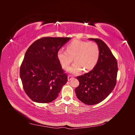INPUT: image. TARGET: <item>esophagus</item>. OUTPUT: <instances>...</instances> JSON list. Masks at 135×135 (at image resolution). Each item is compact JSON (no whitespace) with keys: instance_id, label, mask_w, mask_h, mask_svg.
I'll return each instance as SVG.
<instances>
[{"instance_id":"esophagus-1","label":"esophagus","mask_w":135,"mask_h":135,"mask_svg":"<svg viewBox=\"0 0 135 135\" xmlns=\"http://www.w3.org/2000/svg\"><path fill=\"white\" fill-rule=\"evenodd\" d=\"M73 78V76L71 75H68V80H70Z\"/></svg>"}]
</instances>
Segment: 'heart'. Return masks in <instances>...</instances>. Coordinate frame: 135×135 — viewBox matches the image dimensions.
<instances>
[{"label":"heart","instance_id":"1","mask_svg":"<svg viewBox=\"0 0 135 135\" xmlns=\"http://www.w3.org/2000/svg\"><path fill=\"white\" fill-rule=\"evenodd\" d=\"M66 51L57 52V59L63 68L69 66L73 60L74 63L67 70L74 74H79L84 69L90 71L95 68L100 57V49L94 42L74 40L66 46Z\"/></svg>","mask_w":135,"mask_h":135}]
</instances>
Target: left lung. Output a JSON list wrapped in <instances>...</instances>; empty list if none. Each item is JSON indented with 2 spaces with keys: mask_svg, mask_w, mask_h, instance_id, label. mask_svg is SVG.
<instances>
[{
  "mask_svg": "<svg viewBox=\"0 0 135 135\" xmlns=\"http://www.w3.org/2000/svg\"><path fill=\"white\" fill-rule=\"evenodd\" d=\"M99 46L100 57L96 66L88 73L76 77L79 85L75 89L76 96L87 105L103 101L112 92L117 83L118 64L109 48L100 39L89 38Z\"/></svg>",
  "mask_w": 135,
  "mask_h": 135,
  "instance_id": "obj_1",
  "label": "left lung"
}]
</instances>
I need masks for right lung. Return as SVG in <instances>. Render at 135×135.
<instances>
[{"mask_svg":"<svg viewBox=\"0 0 135 135\" xmlns=\"http://www.w3.org/2000/svg\"><path fill=\"white\" fill-rule=\"evenodd\" d=\"M70 38L43 37L27 50L20 70L23 88L28 97L39 103L57 97L68 75L57 59V52Z\"/></svg>","mask_w":135,"mask_h":135,"instance_id":"add662e5","label":"right lung"}]
</instances>
